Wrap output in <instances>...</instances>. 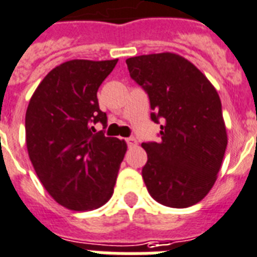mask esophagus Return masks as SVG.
Returning a JSON list of instances; mask_svg holds the SVG:
<instances>
[{"instance_id": "esophagus-1", "label": "esophagus", "mask_w": 257, "mask_h": 257, "mask_svg": "<svg viewBox=\"0 0 257 257\" xmlns=\"http://www.w3.org/2000/svg\"><path fill=\"white\" fill-rule=\"evenodd\" d=\"M126 142L128 147H135V146L138 145V142H137V139L135 138H127Z\"/></svg>"}]
</instances>
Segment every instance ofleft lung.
Returning <instances> with one entry per match:
<instances>
[{"instance_id":"8db88e82","label":"left lung","mask_w":257,"mask_h":257,"mask_svg":"<svg viewBox=\"0 0 257 257\" xmlns=\"http://www.w3.org/2000/svg\"><path fill=\"white\" fill-rule=\"evenodd\" d=\"M131 78L147 91L161 142L142 143V176L150 195L172 208L199 203L213 187L227 149L221 102L208 78L175 53L126 59Z\"/></svg>"}]
</instances>
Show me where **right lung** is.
Wrapping results in <instances>:
<instances>
[{"label":"right lung","mask_w":257,"mask_h":257,"mask_svg":"<svg viewBox=\"0 0 257 257\" xmlns=\"http://www.w3.org/2000/svg\"><path fill=\"white\" fill-rule=\"evenodd\" d=\"M118 59H71L41 81L29 102L25 128L33 167L55 202L91 211L108 202L127 145L95 133L106 124L96 93Z\"/></svg>","instance_id":"obj_1"}]
</instances>
